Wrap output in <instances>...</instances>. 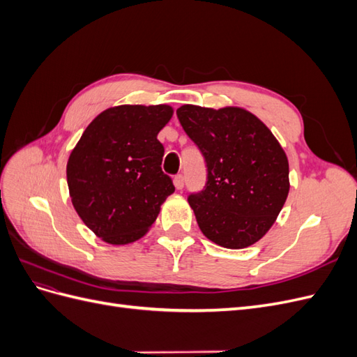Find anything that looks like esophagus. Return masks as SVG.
<instances>
[{
	"label": "esophagus",
	"mask_w": 357,
	"mask_h": 357,
	"mask_svg": "<svg viewBox=\"0 0 357 357\" xmlns=\"http://www.w3.org/2000/svg\"><path fill=\"white\" fill-rule=\"evenodd\" d=\"M174 186L177 189H183V186H185V177H183V174H177L174 177Z\"/></svg>",
	"instance_id": "obj_1"
}]
</instances>
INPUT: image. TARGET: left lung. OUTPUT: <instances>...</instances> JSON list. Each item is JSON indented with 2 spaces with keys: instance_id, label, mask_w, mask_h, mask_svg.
<instances>
[{
  "instance_id": "obj_1",
  "label": "left lung",
  "mask_w": 357,
  "mask_h": 357,
  "mask_svg": "<svg viewBox=\"0 0 357 357\" xmlns=\"http://www.w3.org/2000/svg\"><path fill=\"white\" fill-rule=\"evenodd\" d=\"M177 117L207 167V183L188 201L199 229L226 248L255 244L289 193V162L273 132L238 107L181 105Z\"/></svg>"
}]
</instances>
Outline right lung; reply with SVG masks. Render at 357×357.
I'll list each match as a JSON object with an SVG mask.
<instances>
[{"label":"right lung","instance_id":"obj_1","mask_svg":"<svg viewBox=\"0 0 357 357\" xmlns=\"http://www.w3.org/2000/svg\"><path fill=\"white\" fill-rule=\"evenodd\" d=\"M172 116L169 105H119L84 129L67 164L75 211L109 244L137 241L174 192L160 168L158 134Z\"/></svg>","mask_w":357,"mask_h":357}]
</instances>
